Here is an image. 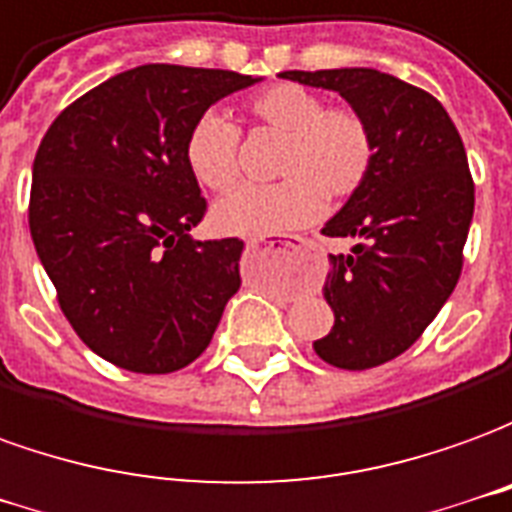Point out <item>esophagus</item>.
I'll return each instance as SVG.
<instances>
[{
  "instance_id": "obj_1",
  "label": "esophagus",
  "mask_w": 512,
  "mask_h": 512,
  "mask_svg": "<svg viewBox=\"0 0 512 512\" xmlns=\"http://www.w3.org/2000/svg\"><path fill=\"white\" fill-rule=\"evenodd\" d=\"M259 245H267V242H262V239H250L248 242V248H259ZM270 245H273V242H270ZM284 245L286 248L303 250V248H308V239L306 237H289V239H284Z\"/></svg>"
}]
</instances>
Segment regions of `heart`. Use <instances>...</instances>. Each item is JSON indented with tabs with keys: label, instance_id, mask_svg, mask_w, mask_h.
<instances>
[{
	"label": "heart",
	"instance_id": "1",
	"mask_svg": "<svg viewBox=\"0 0 512 512\" xmlns=\"http://www.w3.org/2000/svg\"><path fill=\"white\" fill-rule=\"evenodd\" d=\"M250 126L284 134L273 184H245L212 209L226 234H278L320 220L328 204L361 192L375 168V134L353 107H325L314 90L278 82L245 104ZM184 162L198 184L223 192L239 179V129L204 112L184 140Z\"/></svg>",
	"mask_w": 512,
	"mask_h": 512
}]
</instances>
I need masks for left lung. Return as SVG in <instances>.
<instances>
[{
  "instance_id": "1",
  "label": "left lung",
  "mask_w": 512,
  "mask_h": 512,
  "mask_svg": "<svg viewBox=\"0 0 512 512\" xmlns=\"http://www.w3.org/2000/svg\"><path fill=\"white\" fill-rule=\"evenodd\" d=\"M336 90L375 134V168L325 237H355L331 256L325 300L336 314L314 342L325 364L361 372L402 355L436 320L463 270L474 181L455 123L427 90L375 68L284 71Z\"/></svg>"
}]
</instances>
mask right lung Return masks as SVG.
<instances>
[{
	"instance_id": "add662e5",
	"label": "right lung",
	"mask_w": 512,
	"mask_h": 512,
	"mask_svg": "<svg viewBox=\"0 0 512 512\" xmlns=\"http://www.w3.org/2000/svg\"><path fill=\"white\" fill-rule=\"evenodd\" d=\"M237 71L137 65L68 104L32 162L30 234L76 336L104 361L168 375L204 353L237 292V237H190L206 198L190 126L250 88Z\"/></svg>"
}]
</instances>
